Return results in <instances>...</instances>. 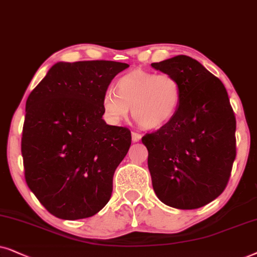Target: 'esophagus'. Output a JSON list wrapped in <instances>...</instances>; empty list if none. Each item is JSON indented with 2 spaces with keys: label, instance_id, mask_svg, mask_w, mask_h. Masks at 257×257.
I'll return each instance as SVG.
<instances>
[{
  "label": "esophagus",
  "instance_id": "esophagus-1",
  "mask_svg": "<svg viewBox=\"0 0 257 257\" xmlns=\"http://www.w3.org/2000/svg\"><path fill=\"white\" fill-rule=\"evenodd\" d=\"M132 139H133V142H139L140 140L142 139V135L139 134V133L133 132V133H132Z\"/></svg>",
  "mask_w": 257,
  "mask_h": 257
}]
</instances>
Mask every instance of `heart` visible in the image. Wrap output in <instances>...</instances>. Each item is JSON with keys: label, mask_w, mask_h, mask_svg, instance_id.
<instances>
[{"label": "heart", "mask_w": 257, "mask_h": 257, "mask_svg": "<svg viewBox=\"0 0 257 257\" xmlns=\"http://www.w3.org/2000/svg\"><path fill=\"white\" fill-rule=\"evenodd\" d=\"M180 102L181 87L175 77L136 69L118 78L116 93L105 91L102 107L115 122L124 119L132 108L133 117L140 125L157 129L174 117Z\"/></svg>", "instance_id": "heart-1"}]
</instances>
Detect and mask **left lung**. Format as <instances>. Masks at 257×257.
I'll list each match as a JSON object with an SVG mask.
<instances>
[{
    "mask_svg": "<svg viewBox=\"0 0 257 257\" xmlns=\"http://www.w3.org/2000/svg\"><path fill=\"white\" fill-rule=\"evenodd\" d=\"M152 67L181 87L174 117L142 138L154 191L167 206L197 209L227 187L236 156L234 111L220 78L196 60L179 55Z\"/></svg>",
    "mask_w": 257,
    "mask_h": 257,
    "instance_id": "1",
    "label": "left lung"
}]
</instances>
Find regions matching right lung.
Masks as SVG:
<instances>
[{"instance_id": "1", "label": "right lung", "mask_w": 257, "mask_h": 257, "mask_svg": "<svg viewBox=\"0 0 257 257\" xmlns=\"http://www.w3.org/2000/svg\"><path fill=\"white\" fill-rule=\"evenodd\" d=\"M129 64L57 62L26 103L21 152L26 182L41 204L63 220L97 214L132 145L131 131L109 125L102 97Z\"/></svg>"}]
</instances>
